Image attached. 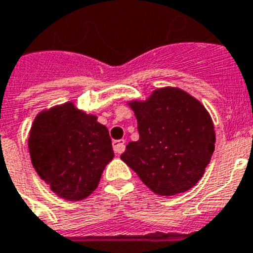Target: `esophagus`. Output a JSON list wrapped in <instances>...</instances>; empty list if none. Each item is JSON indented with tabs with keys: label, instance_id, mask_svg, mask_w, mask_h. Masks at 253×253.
<instances>
[{
	"label": "esophagus",
	"instance_id": "34e87169",
	"mask_svg": "<svg viewBox=\"0 0 253 253\" xmlns=\"http://www.w3.org/2000/svg\"><path fill=\"white\" fill-rule=\"evenodd\" d=\"M112 147H114V151L115 153H123L125 150V141L124 139H120V141H114L112 142Z\"/></svg>",
	"mask_w": 253,
	"mask_h": 253
}]
</instances>
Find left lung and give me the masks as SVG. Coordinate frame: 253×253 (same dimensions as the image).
<instances>
[{
    "label": "left lung",
    "mask_w": 253,
    "mask_h": 253,
    "mask_svg": "<svg viewBox=\"0 0 253 253\" xmlns=\"http://www.w3.org/2000/svg\"><path fill=\"white\" fill-rule=\"evenodd\" d=\"M139 139L120 159L156 194L188 191L202 178L215 150V130L205 106L180 88L165 87L146 101L128 102Z\"/></svg>",
    "instance_id": "left-lung-1"
}]
</instances>
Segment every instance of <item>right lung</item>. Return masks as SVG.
<instances>
[{"label": "right lung", "mask_w": 253, "mask_h": 253, "mask_svg": "<svg viewBox=\"0 0 253 253\" xmlns=\"http://www.w3.org/2000/svg\"><path fill=\"white\" fill-rule=\"evenodd\" d=\"M28 148L37 174L59 197L69 201L87 198L114 157L107 128L73 102L36 116Z\"/></svg>", "instance_id": "right-lung-1"}]
</instances>
